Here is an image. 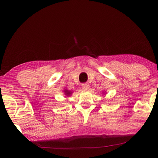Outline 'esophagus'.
<instances>
[{
    "label": "esophagus",
    "mask_w": 158,
    "mask_h": 158,
    "mask_svg": "<svg viewBox=\"0 0 158 158\" xmlns=\"http://www.w3.org/2000/svg\"><path fill=\"white\" fill-rule=\"evenodd\" d=\"M89 87H90V85L88 84H82V89L85 90L89 89Z\"/></svg>",
    "instance_id": "esophagus-1"
}]
</instances>
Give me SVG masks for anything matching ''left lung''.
<instances>
[{
	"label": "left lung",
	"instance_id": "8db88e82",
	"mask_svg": "<svg viewBox=\"0 0 158 158\" xmlns=\"http://www.w3.org/2000/svg\"><path fill=\"white\" fill-rule=\"evenodd\" d=\"M104 93H103V94H104Z\"/></svg>",
	"mask_w": 158,
	"mask_h": 158
}]
</instances>
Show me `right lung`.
<instances>
[{
	"mask_svg": "<svg viewBox=\"0 0 158 158\" xmlns=\"http://www.w3.org/2000/svg\"><path fill=\"white\" fill-rule=\"evenodd\" d=\"M63 93L64 95L67 96V97H69V96H70L72 94H73V92H72L71 90H69L68 89H64Z\"/></svg>",
	"mask_w": 158,
	"mask_h": 158,
	"instance_id": "right-lung-1",
	"label": "right lung"
}]
</instances>
